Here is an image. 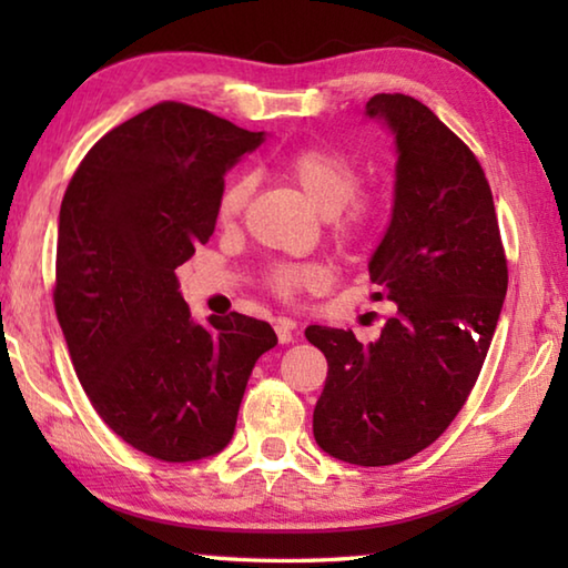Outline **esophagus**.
I'll return each mask as SVG.
<instances>
[{
    "mask_svg": "<svg viewBox=\"0 0 568 568\" xmlns=\"http://www.w3.org/2000/svg\"><path fill=\"white\" fill-rule=\"evenodd\" d=\"M275 333H277V341L281 343H293L301 331H297V323L291 318H277L275 321Z\"/></svg>",
    "mask_w": 568,
    "mask_h": 568,
    "instance_id": "esophagus-1",
    "label": "esophagus"
}]
</instances>
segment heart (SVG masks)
<instances>
[{"label": "heart", "mask_w": 568, "mask_h": 568, "mask_svg": "<svg viewBox=\"0 0 568 568\" xmlns=\"http://www.w3.org/2000/svg\"><path fill=\"white\" fill-rule=\"evenodd\" d=\"M283 168L307 205L318 210L323 217L335 220V233L343 240H355L368 230L371 205L355 197V192L361 190V172L348 158L325 148H303L293 152ZM250 192H253L250 175H237L227 182L217 200L220 223H233L243 213ZM315 281H318V267L311 265H283L273 273V285L285 295Z\"/></svg>", "instance_id": "b5f03b06"}]
</instances>
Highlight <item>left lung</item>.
Masks as SVG:
<instances>
[{
	"instance_id": "obj_1",
	"label": "left lung",
	"mask_w": 568,
	"mask_h": 568,
	"mask_svg": "<svg viewBox=\"0 0 568 568\" xmlns=\"http://www.w3.org/2000/svg\"><path fill=\"white\" fill-rule=\"evenodd\" d=\"M365 120L390 132L396 182L386 233L368 261L376 297L398 313L381 338L307 325L328 361L313 410L325 454L355 466L400 464L456 418L486 361L508 271L491 187L464 142L408 94H376Z\"/></svg>"
}]
</instances>
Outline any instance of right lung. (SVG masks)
Here are the masks:
<instances>
[{"mask_svg": "<svg viewBox=\"0 0 568 568\" xmlns=\"http://www.w3.org/2000/svg\"><path fill=\"white\" fill-rule=\"evenodd\" d=\"M263 142L265 132L160 102L104 134L67 185L57 321L94 410L152 458L220 454L255 361L277 343L240 313L197 323L175 275L213 235L225 172Z\"/></svg>", "mask_w": 568, "mask_h": 568, "instance_id": "1", "label": "right lung"}]
</instances>
